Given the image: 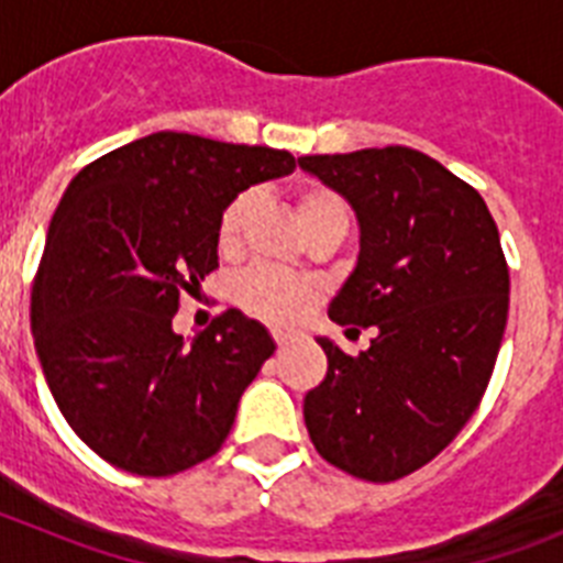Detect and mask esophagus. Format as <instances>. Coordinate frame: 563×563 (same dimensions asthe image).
Masks as SVG:
<instances>
[{
    "label": "esophagus",
    "mask_w": 563,
    "mask_h": 563,
    "mask_svg": "<svg viewBox=\"0 0 563 563\" xmlns=\"http://www.w3.org/2000/svg\"><path fill=\"white\" fill-rule=\"evenodd\" d=\"M273 338H276V343H278V350H285L287 343H290V341H292V335H290V332H282V330H276V332H273Z\"/></svg>",
    "instance_id": "esophagus-1"
}]
</instances>
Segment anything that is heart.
<instances>
[{
	"label": "heart",
	"mask_w": 563,
	"mask_h": 563,
	"mask_svg": "<svg viewBox=\"0 0 563 563\" xmlns=\"http://www.w3.org/2000/svg\"><path fill=\"white\" fill-rule=\"evenodd\" d=\"M296 206L305 231L324 225V222L335 220V217H350L341 194H335L327 186H305L298 191ZM251 208V194H236L222 208L220 222H217L220 251H233L239 245V233H242V225H245ZM312 296H316V290H312L310 282L271 271V267H251V271L236 278V287H233V298L239 301V307H245L247 312L267 318V321H296L310 307Z\"/></svg>",
	"instance_id": "heart-1"
}]
</instances>
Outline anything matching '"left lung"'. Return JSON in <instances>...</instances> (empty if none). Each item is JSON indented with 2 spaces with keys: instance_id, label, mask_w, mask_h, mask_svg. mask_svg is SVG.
I'll return each mask as SVG.
<instances>
[{
  "instance_id": "left-lung-1",
  "label": "left lung",
  "mask_w": 563,
  "mask_h": 563,
  "mask_svg": "<svg viewBox=\"0 0 563 563\" xmlns=\"http://www.w3.org/2000/svg\"><path fill=\"white\" fill-rule=\"evenodd\" d=\"M298 166L350 202L357 262L330 301L335 324L375 327L305 397L316 451L357 479L395 482L462 431L494 375L510 305L499 228L476 188L409 146L310 154Z\"/></svg>"
}]
</instances>
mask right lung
Instances as JSON below:
<instances>
[{
    "label": "right lung",
    "instance_id": "obj_1",
    "mask_svg": "<svg viewBox=\"0 0 563 563\" xmlns=\"http://www.w3.org/2000/svg\"><path fill=\"white\" fill-rule=\"evenodd\" d=\"M296 168L290 152L154 132L73 177L47 228L30 327L64 420L109 465L172 476L220 451L242 391L273 355L265 327L225 310L174 335L183 292L217 256L236 194Z\"/></svg>",
    "mask_w": 563,
    "mask_h": 563
}]
</instances>
